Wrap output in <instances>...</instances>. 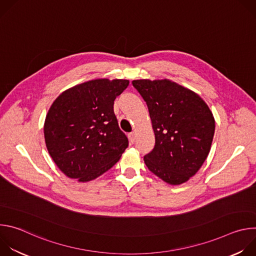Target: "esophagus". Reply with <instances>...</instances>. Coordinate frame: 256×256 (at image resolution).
Here are the masks:
<instances>
[{
	"instance_id": "obj_1",
	"label": "esophagus",
	"mask_w": 256,
	"mask_h": 256,
	"mask_svg": "<svg viewBox=\"0 0 256 256\" xmlns=\"http://www.w3.org/2000/svg\"><path fill=\"white\" fill-rule=\"evenodd\" d=\"M134 138H136V134H134V132L128 134V140H130V142L132 144L134 142Z\"/></svg>"
}]
</instances>
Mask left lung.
<instances>
[{
    "label": "left lung",
    "mask_w": 256,
    "mask_h": 256,
    "mask_svg": "<svg viewBox=\"0 0 256 256\" xmlns=\"http://www.w3.org/2000/svg\"><path fill=\"white\" fill-rule=\"evenodd\" d=\"M147 103L155 134L144 155L148 169L171 186L184 184L206 161L214 134V118L194 91L170 80H134Z\"/></svg>",
    "instance_id": "obj_1"
}]
</instances>
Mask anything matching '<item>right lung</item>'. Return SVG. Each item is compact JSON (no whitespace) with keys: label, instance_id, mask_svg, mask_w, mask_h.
<instances>
[{"label":"right lung","instance_id":"1","mask_svg":"<svg viewBox=\"0 0 256 256\" xmlns=\"http://www.w3.org/2000/svg\"><path fill=\"white\" fill-rule=\"evenodd\" d=\"M124 79H96L72 87L54 101L44 132L48 151L70 178L87 182L110 169L128 146L114 112Z\"/></svg>","mask_w":256,"mask_h":256}]
</instances>
